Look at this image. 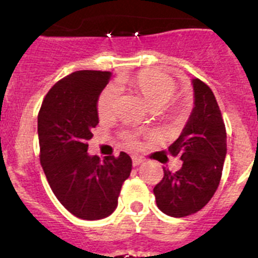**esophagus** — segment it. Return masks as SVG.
Here are the masks:
<instances>
[{
	"label": "esophagus",
	"instance_id": "34e87169",
	"mask_svg": "<svg viewBox=\"0 0 258 258\" xmlns=\"http://www.w3.org/2000/svg\"><path fill=\"white\" fill-rule=\"evenodd\" d=\"M132 159H133V165L134 166H138L143 161L140 156H133Z\"/></svg>",
	"mask_w": 258,
	"mask_h": 258
}]
</instances>
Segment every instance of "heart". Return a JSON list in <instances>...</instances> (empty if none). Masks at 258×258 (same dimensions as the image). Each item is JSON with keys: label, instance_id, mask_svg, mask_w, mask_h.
<instances>
[{"label": "heart", "instance_id": "1", "mask_svg": "<svg viewBox=\"0 0 258 258\" xmlns=\"http://www.w3.org/2000/svg\"><path fill=\"white\" fill-rule=\"evenodd\" d=\"M126 80L118 79L116 85H109L104 89L98 99V112L101 116L113 113L120 97V89H124ZM133 88L142 97L143 101L152 109H159L169 103L175 93V84L169 76L157 71H142L133 80Z\"/></svg>", "mask_w": 258, "mask_h": 258}]
</instances>
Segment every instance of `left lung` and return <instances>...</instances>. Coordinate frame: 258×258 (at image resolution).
<instances>
[{
  "instance_id": "1",
  "label": "left lung",
  "mask_w": 258,
  "mask_h": 258,
  "mask_svg": "<svg viewBox=\"0 0 258 258\" xmlns=\"http://www.w3.org/2000/svg\"><path fill=\"white\" fill-rule=\"evenodd\" d=\"M191 84L192 111L168 149L183 164L175 173L164 168L163 179L154 188L157 208L170 217L197 213L212 199L227 152L226 129L213 92L199 79H192Z\"/></svg>"
}]
</instances>
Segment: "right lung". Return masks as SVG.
<instances>
[{"mask_svg":"<svg viewBox=\"0 0 258 258\" xmlns=\"http://www.w3.org/2000/svg\"><path fill=\"white\" fill-rule=\"evenodd\" d=\"M111 76L107 71H76L50 89L38 112L42 169L61 206L81 220L112 214L132 172L125 152L103 161L88 154L92 129L99 122L98 99Z\"/></svg>","mask_w":258,"mask_h":258,"instance_id":"right-lung-1","label":"right lung"}]
</instances>
